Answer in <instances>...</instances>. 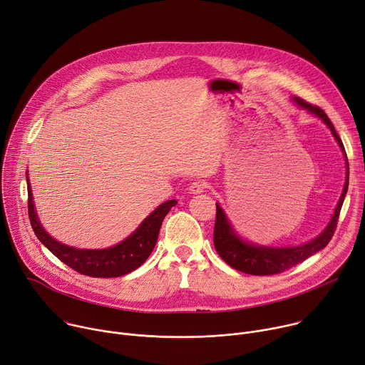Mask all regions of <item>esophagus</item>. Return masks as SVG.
<instances>
[{
    "label": "esophagus",
    "instance_id": "34e87169",
    "mask_svg": "<svg viewBox=\"0 0 365 365\" xmlns=\"http://www.w3.org/2000/svg\"><path fill=\"white\" fill-rule=\"evenodd\" d=\"M205 189H207V182H204V180H195L189 185L190 193H202V192H205Z\"/></svg>",
    "mask_w": 365,
    "mask_h": 365
}]
</instances>
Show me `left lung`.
<instances>
[{
  "label": "left lung",
  "mask_w": 365,
  "mask_h": 365,
  "mask_svg": "<svg viewBox=\"0 0 365 365\" xmlns=\"http://www.w3.org/2000/svg\"><path fill=\"white\" fill-rule=\"evenodd\" d=\"M294 101L300 105L302 108L307 109L309 112L319 116L327 126L332 130V134L341 148L345 151L344 144L338 135L336 129L334 128V123L330 122L327 115L319 108L313 106L312 103L303 101L300 97H295ZM346 155V153H345ZM348 160V158H346ZM346 182L344 186V192L341 195V200L338 202V207L335 210V214L330 220L329 225L324 228L323 233L312 240L307 245L297 246V247H262V246H253L243 240H240L236 233L231 228L224 211L220 205H217V215H215V227H214V246L220 257L230 264L231 268H235L240 272L249 274V275H275L281 274L284 271L291 269L295 264L302 263L312 255L317 253L323 247L327 246V243L332 240V236L336 230L339 212L345 200V195L348 190V180H349V168H346Z\"/></svg>",
  "instance_id": "left-lung-1"
}]
</instances>
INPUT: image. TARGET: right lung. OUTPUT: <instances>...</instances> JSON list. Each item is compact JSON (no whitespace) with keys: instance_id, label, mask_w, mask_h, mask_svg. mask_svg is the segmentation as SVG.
Wrapping results in <instances>:
<instances>
[{"instance_id":"add662e5","label":"right lung","mask_w":365,"mask_h":365,"mask_svg":"<svg viewBox=\"0 0 365 365\" xmlns=\"http://www.w3.org/2000/svg\"><path fill=\"white\" fill-rule=\"evenodd\" d=\"M27 193L29 218L36 237L42 242V245H45V247L49 249V252H52L61 262L68 264L71 269L93 278L122 277L140 268L148 259L157 243L158 231L164 217L168 215L172 207L178 204L176 200L161 204L143 221L137 231H134L126 240L110 249L83 250L61 245L46 233L36 217L30 185L27 186Z\"/></svg>"}]
</instances>
